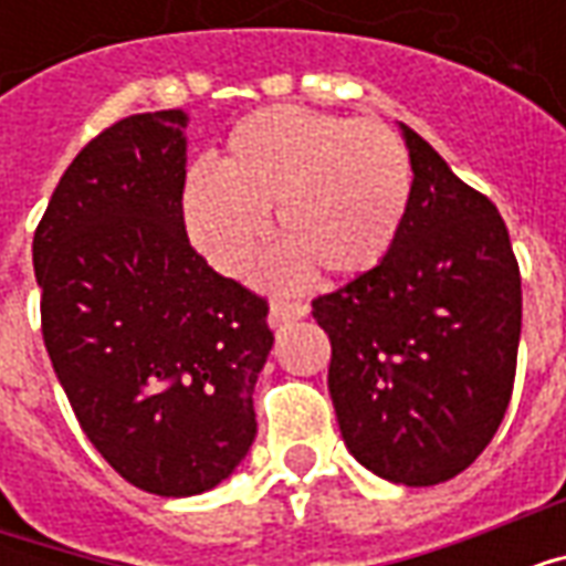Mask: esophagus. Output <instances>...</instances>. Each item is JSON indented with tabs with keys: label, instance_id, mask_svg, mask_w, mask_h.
Instances as JSON below:
<instances>
[{
	"label": "esophagus",
	"instance_id": "34e87169",
	"mask_svg": "<svg viewBox=\"0 0 566 566\" xmlns=\"http://www.w3.org/2000/svg\"><path fill=\"white\" fill-rule=\"evenodd\" d=\"M303 315H306V306H303V303H294V300H272L270 303L272 327H282L287 321L303 318Z\"/></svg>",
	"mask_w": 566,
	"mask_h": 566
}]
</instances>
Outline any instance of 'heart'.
<instances>
[{
	"mask_svg": "<svg viewBox=\"0 0 566 566\" xmlns=\"http://www.w3.org/2000/svg\"><path fill=\"white\" fill-rule=\"evenodd\" d=\"M409 187V157L388 127L272 105L230 129L218 172L187 175L181 218L190 242L233 279L258 263L270 211L287 242L275 263L282 279L312 266L360 275L391 251Z\"/></svg>",
	"mask_w": 566,
	"mask_h": 566,
	"instance_id": "1",
	"label": "heart"
}]
</instances>
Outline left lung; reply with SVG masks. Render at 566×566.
Listing matches in <instances>:
<instances>
[{
  "mask_svg": "<svg viewBox=\"0 0 566 566\" xmlns=\"http://www.w3.org/2000/svg\"><path fill=\"white\" fill-rule=\"evenodd\" d=\"M412 187L391 251L312 300L331 336L348 451L400 485H439L506 416L522 336V272L497 206L403 127Z\"/></svg>",
  "mask_w": 566,
  "mask_h": 566,
  "instance_id": "left-lung-1",
  "label": "left lung"
}]
</instances>
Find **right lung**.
<instances>
[{
    "instance_id": "1",
    "label": "right lung",
    "mask_w": 566,
    "mask_h": 566,
    "mask_svg": "<svg viewBox=\"0 0 566 566\" xmlns=\"http://www.w3.org/2000/svg\"><path fill=\"white\" fill-rule=\"evenodd\" d=\"M178 108L129 115L78 150L32 235L42 336L93 449L129 485L190 497L254 442L270 303L223 279L181 218Z\"/></svg>"
}]
</instances>
